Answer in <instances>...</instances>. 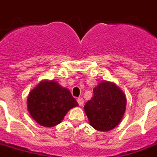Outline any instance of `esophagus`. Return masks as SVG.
Returning a JSON list of instances; mask_svg holds the SVG:
<instances>
[{"mask_svg":"<svg viewBox=\"0 0 157 157\" xmlns=\"http://www.w3.org/2000/svg\"><path fill=\"white\" fill-rule=\"evenodd\" d=\"M77 103H79L80 106H83V104H84V99H83V98H78L77 99Z\"/></svg>","mask_w":157,"mask_h":157,"instance_id":"1","label":"esophagus"}]
</instances>
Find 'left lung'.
<instances>
[{"mask_svg": "<svg viewBox=\"0 0 157 157\" xmlns=\"http://www.w3.org/2000/svg\"><path fill=\"white\" fill-rule=\"evenodd\" d=\"M94 95L84 105L89 124L107 132L121 122L126 109V95L116 84L103 80L93 88Z\"/></svg>", "mask_w": 157, "mask_h": 157, "instance_id": "obj_1", "label": "left lung"}]
</instances>
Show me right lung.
<instances>
[{
	"label": "right lung",
	"instance_id": "add662e5",
	"mask_svg": "<svg viewBox=\"0 0 157 157\" xmlns=\"http://www.w3.org/2000/svg\"><path fill=\"white\" fill-rule=\"evenodd\" d=\"M28 110L40 126L53 127L62 122L65 114L79 105L67 88L54 80H43L28 94Z\"/></svg>",
	"mask_w": 157,
	"mask_h": 157
}]
</instances>
